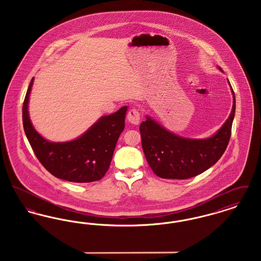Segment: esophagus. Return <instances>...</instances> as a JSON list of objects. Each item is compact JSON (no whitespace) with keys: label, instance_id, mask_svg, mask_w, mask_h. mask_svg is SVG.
Wrapping results in <instances>:
<instances>
[{"label":"esophagus","instance_id":"1","mask_svg":"<svg viewBox=\"0 0 261 261\" xmlns=\"http://www.w3.org/2000/svg\"><path fill=\"white\" fill-rule=\"evenodd\" d=\"M140 115H141V114H140V112H139V110L132 109V110L129 111L128 114H127V119H128V121H129L130 123L138 125L140 123V120H141V116H140Z\"/></svg>","mask_w":261,"mask_h":261}]
</instances>
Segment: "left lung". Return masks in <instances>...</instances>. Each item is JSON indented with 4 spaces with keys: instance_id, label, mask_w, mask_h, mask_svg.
I'll list each match as a JSON object with an SVG mask.
<instances>
[{
    "instance_id": "obj_1",
    "label": "left lung",
    "mask_w": 261,
    "mask_h": 261,
    "mask_svg": "<svg viewBox=\"0 0 261 261\" xmlns=\"http://www.w3.org/2000/svg\"><path fill=\"white\" fill-rule=\"evenodd\" d=\"M222 71V69L219 67ZM229 82V81H228ZM229 85L231 86L230 82ZM233 108L222 127L206 139H190L175 135L146 116L140 125L142 147L149 167L163 179H188L204 172L219 161L228 146L236 111Z\"/></svg>"
}]
</instances>
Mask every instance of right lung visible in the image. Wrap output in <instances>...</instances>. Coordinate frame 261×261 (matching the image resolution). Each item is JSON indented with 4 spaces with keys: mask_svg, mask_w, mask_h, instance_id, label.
I'll list each match as a JSON object with an SVG mask.
<instances>
[{
    "mask_svg": "<svg viewBox=\"0 0 261 261\" xmlns=\"http://www.w3.org/2000/svg\"><path fill=\"white\" fill-rule=\"evenodd\" d=\"M34 78L27 89L22 120L25 135L42 165L55 177L75 183L100 180L112 162L117 140L125 127L127 107L101 116L87 131L75 140L55 143L41 136L31 123L28 102Z\"/></svg>",
    "mask_w": 261,
    "mask_h": 261,
    "instance_id": "1",
    "label": "right lung"
}]
</instances>
